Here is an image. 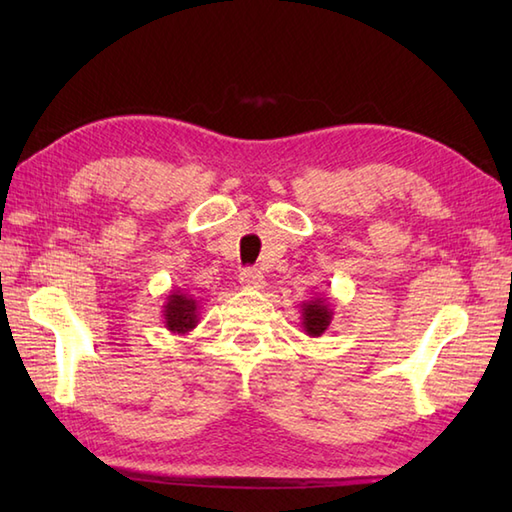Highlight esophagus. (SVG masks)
Wrapping results in <instances>:
<instances>
[{"label":"esophagus","instance_id":"obj_1","mask_svg":"<svg viewBox=\"0 0 512 512\" xmlns=\"http://www.w3.org/2000/svg\"><path fill=\"white\" fill-rule=\"evenodd\" d=\"M239 284L244 288H264L266 281H264L262 270L248 268V270H242V275H239Z\"/></svg>","mask_w":512,"mask_h":512}]
</instances>
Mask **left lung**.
I'll list each match as a JSON object with an SVG mask.
<instances>
[{
	"instance_id": "left-lung-1",
	"label": "left lung",
	"mask_w": 512,
	"mask_h": 512,
	"mask_svg": "<svg viewBox=\"0 0 512 512\" xmlns=\"http://www.w3.org/2000/svg\"><path fill=\"white\" fill-rule=\"evenodd\" d=\"M334 319V310H332V303L330 297L325 295H317L312 297L310 301H303L301 303V328L312 339H317L325 330L332 325Z\"/></svg>"
}]
</instances>
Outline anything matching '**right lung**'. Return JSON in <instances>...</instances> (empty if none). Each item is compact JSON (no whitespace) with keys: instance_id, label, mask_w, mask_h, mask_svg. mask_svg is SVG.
Returning <instances> with one entry per match:
<instances>
[{"instance_id":"right-lung-1","label":"right lung","mask_w":512,"mask_h":512,"mask_svg":"<svg viewBox=\"0 0 512 512\" xmlns=\"http://www.w3.org/2000/svg\"><path fill=\"white\" fill-rule=\"evenodd\" d=\"M162 323L171 334H189L200 323V306L193 295L182 290H171L162 306Z\"/></svg>"}]
</instances>
